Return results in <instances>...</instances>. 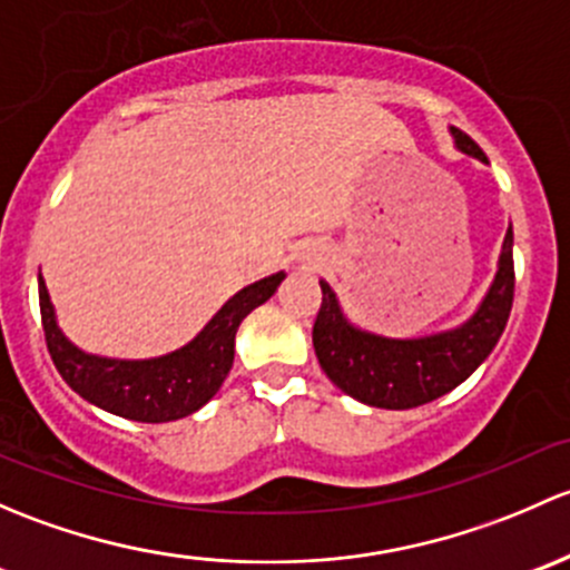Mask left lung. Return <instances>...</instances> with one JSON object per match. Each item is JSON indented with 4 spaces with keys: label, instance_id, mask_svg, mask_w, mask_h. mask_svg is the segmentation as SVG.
I'll return each mask as SVG.
<instances>
[{
    "label": "left lung",
    "instance_id": "left-lung-1",
    "mask_svg": "<svg viewBox=\"0 0 570 570\" xmlns=\"http://www.w3.org/2000/svg\"><path fill=\"white\" fill-rule=\"evenodd\" d=\"M450 134L455 148L489 161L461 128H450ZM513 227H508L497 277L472 318L428 337L395 340L351 324L332 287L321 279L324 298L313 326L315 356L332 384L360 403L375 409L422 406L455 390L494 351L513 307Z\"/></svg>",
    "mask_w": 570,
    "mask_h": 570
}]
</instances>
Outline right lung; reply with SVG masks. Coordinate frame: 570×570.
Masks as SVG:
<instances>
[{
    "label": "right lung",
    "mask_w": 570,
    "mask_h": 570,
    "mask_svg": "<svg viewBox=\"0 0 570 570\" xmlns=\"http://www.w3.org/2000/svg\"><path fill=\"white\" fill-rule=\"evenodd\" d=\"M285 272L246 285L222 304L191 343L156 360H107L85 354L57 326L55 304L38 277L46 345L66 384L104 412L137 422H173L195 414L219 392L236 354V332L255 307L274 296Z\"/></svg>",
    "instance_id": "1"
}]
</instances>
